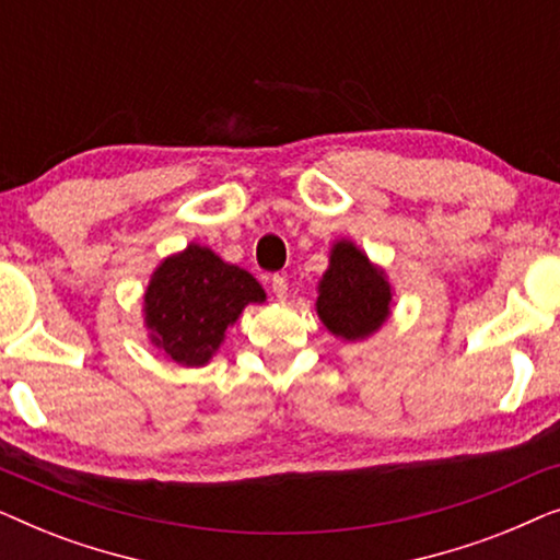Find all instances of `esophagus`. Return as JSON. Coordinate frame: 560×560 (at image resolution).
<instances>
[{"label":"esophagus","mask_w":560,"mask_h":560,"mask_svg":"<svg viewBox=\"0 0 560 560\" xmlns=\"http://www.w3.org/2000/svg\"><path fill=\"white\" fill-rule=\"evenodd\" d=\"M272 293H275V298H278V301H285L288 298V280H285V275H272Z\"/></svg>","instance_id":"obj_1"}]
</instances>
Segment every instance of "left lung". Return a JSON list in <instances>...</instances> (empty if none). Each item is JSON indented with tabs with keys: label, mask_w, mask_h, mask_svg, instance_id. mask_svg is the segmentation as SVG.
Segmentation results:
<instances>
[{
	"label": "left lung",
	"mask_w": 560,
	"mask_h": 560,
	"mask_svg": "<svg viewBox=\"0 0 560 560\" xmlns=\"http://www.w3.org/2000/svg\"><path fill=\"white\" fill-rule=\"evenodd\" d=\"M389 282L351 242H336L331 265L318 285V318L334 336L359 341L377 331L389 316Z\"/></svg>",
	"instance_id": "obj_1"
}]
</instances>
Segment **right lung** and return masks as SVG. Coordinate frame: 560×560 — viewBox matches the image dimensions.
Listing matches in <instances>:
<instances>
[{"label":"right lung","mask_w":560,"mask_h":560,"mask_svg":"<svg viewBox=\"0 0 560 560\" xmlns=\"http://www.w3.org/2000/svg\"><path fill=\"white\" fill-rule=\"evenodd\" d=\"M262 301L265 290L247 270L226 265L209 247L188 244L152 275L144 293V324L165 357L201 366L224 341L244 305Z\"/></svg>","instance_id":"add662e5"}]
</instances>
